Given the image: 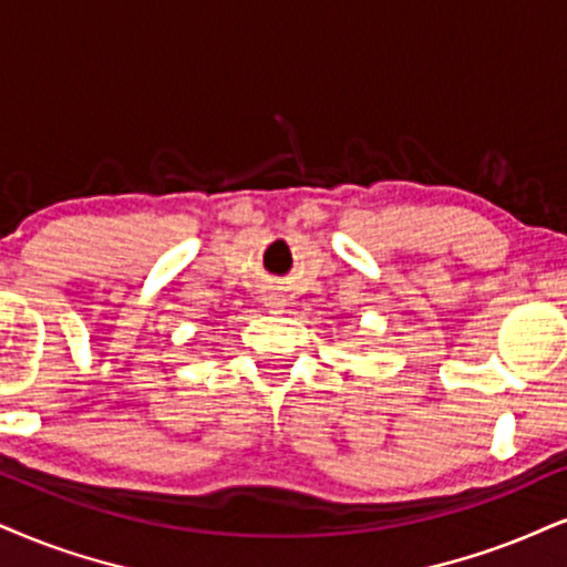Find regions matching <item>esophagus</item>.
I'll return each instance as SVG.
<instances>
[{"mask_svg": "<svg viewBox=\"0 0 567 567\" xmlns=\"http://www.w3.org/2000/svg\"><path fill=\"white\" fill-rule=\"evenodd\" d=\"M268 307H270V310H278V307H284V299H278V297H268Z\"/></svg>", "mask_w": 567, "mask_h": 567, "instance_id": "34e87169", "label": "esophagus"}]
</instances>
